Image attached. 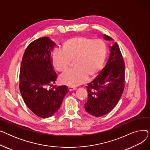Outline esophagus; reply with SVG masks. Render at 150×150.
Listing matches in <instances>:
<instances>
[{
  "label": "esophagus",
  "mask_w": 150,
  "mask_h": 150,
  "mask_svg": "<svg viewBox=\"0 0 150 150\" xmlns=\"http://www.w3.org/2000/svg\"><path fill=\"white\" fill-rule=\"evenodd\" d=\"M67 89L69 91H74V90L76 89V88L75 87H72V86H68Z\"/></svg>",
  "instance_id": "obj_1"
}]
</instances>
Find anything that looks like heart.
<instances>
[{"label": "heart", "mask_w": 150, "mask_h": 150, "mask_svg": "<svg viewBox=\"0 0 150 150\" xmlns=\"http://www.w3.org/2000/svg\"><path fill=\"white\" fill-rule=\"evenodd\" d=\"M106 53L105 43L100 39L88 37H74L62 44V50H55L52 57V64L58 72L64 73L70 61L74 60V69L61 78L62 84L69 86L81 84L86 78L95 76L101 69Z\"/></svg>", "instance_id": "heart-1"}]
</instances>
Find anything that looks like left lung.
Instances as JSON below:
<instances>
[{
    "label": "left lung",
    "instance_id": "left-lung-1",
    "mask_svg": "<svg viewBox=\"0 0 150 150\" xmlns=\"http://www.w3.org/2000/svg\"><path fill=\"white\" fill-rule=\"evenodd\" d=\"M104 38L106 40L112 39L106 35ZM110 52L105 67L86 86L88 97L84 108L89 114L96 117L106 115L112 111L125 88V62L116 42L110 47Z\"/></svg>",
    "mask_w": 150,
    "mask_h": 150
}]
</instances>
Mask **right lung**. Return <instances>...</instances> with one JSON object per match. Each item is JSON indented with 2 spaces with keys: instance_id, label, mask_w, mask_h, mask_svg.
I'll return each mask as SVG.
<instances>
[{
  "instance_id": "1",
  "label": "right lung",
  "mask_w": 150,
  "mask_h": 150,
  "mask_svg": "<svg viewBox=\"0 0 150 150\" xmlns=\"http://www.w3.org/2000/svg\"><path fill=\"white\" fill-rule=\"evenodd\" d=\"M54 45L48 37L38 38L28 45L21 62V96L27 107L41 118H48L56 113L68 92L64 85L47 88L57 78L50 57Z\"/></svg>"
}]
</instances>
